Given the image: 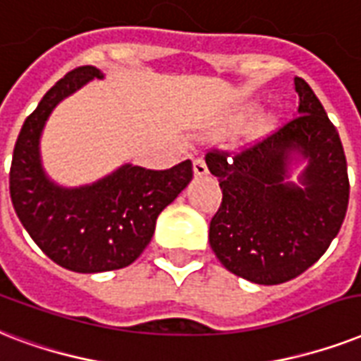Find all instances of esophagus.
I'll list each match as a JSON object with an SVG mask.
<instances>
[{"label":"esophagus","mask_w":361,"mask_h":361,"mask_svg":"<svg viewBox=\"0 0 361 361\" xmlns=\"http://www.w3.org/2000/svg\"><path fill=\"white\" fill-rule=\"evenodd\" d=\"M194 173H195V177H205L207 173H209V167H207L203 158H195L194 160Z\"/></svg>","instance_id":"34e87169"}]
</instances>
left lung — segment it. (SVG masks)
I'll list each match as a JSON object with an SVG mask.
<instances>
[{
    "label": "left lung",
    "instance_id": "1",
    "mask_svg": "<svg viewBox=\"0 0 361 361\" xmlns=\"http://www.w3.org/2000/svg\"><path fill=\"white\" fill-rule=\"evenodd\" d=\"M292 122L239 154L205 156L222 203L209 243L220 264L256 284L292 281L320 259L345 220L348 173L339 133L311 86L295 77ZM306 166L298 183L293 167Z\"/></svg>",
    "mask_w": 361,
    "mask_h": 361
}]
</instances>
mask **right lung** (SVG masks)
I'll list each match as a JSON object with an SVG mask.
<instances>
[{
  "mask_svg": "<svg viewBox=\"0 0 361 361\" xmlns=\"http://www.w3.org/2000/svg\"><path fill=\"white\" fill-rule=\"evenodd\" d=\"M103 77L97 67L82 66L58 80L22 126L11 164L16 216L52 262L77 273L133 264L154 235L158 214L194 177L190 160L166 171L124 164L107 177L75 188L47 175L41 161L47 120L67 96Z\"/></svg>",
  "mask_w": 361,
  "mask_h": 361,
  "instance_id": "add662e5",
  "label": "right lung"
}]
</instances>
